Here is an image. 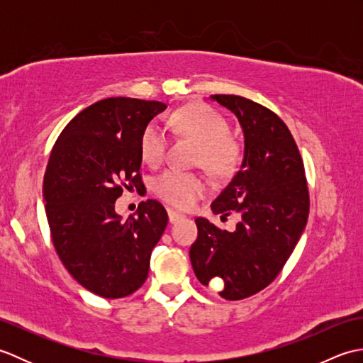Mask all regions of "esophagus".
I'll return each instance as SVG.
<instances>
[{"mask_svg":"<svg viewBox=\"0 0 363 363\" xmlns=\"http://www.w3.org/2000/svg\"><path fill=\"white\" fill-rule=\"evenodd\" d=\"M182 215L179 212H174V211H168V221L169 223H176L177 220H181Z\"/></svg>","mask_w":363,"mask_h":363,"instance_id":"obj_1","label":"esophagus"}]
</instances>
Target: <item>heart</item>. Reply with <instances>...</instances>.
<instances>
[{"label":"heart","instance_id":"1","mask_svg":"<svg viewBox=\"0 0 363 363\" xmlns=\"http://www.w3.org/2000/svg\"><path fill=\"white\" fill-rule=\"evenodd\" d=\"M164 128L198 142V159L209 172L225 174L234 168L238 157L237 143L228 135L229 125L225 117L211 106H184L164 120ZM164 128L150 123L143 130L140 152L146 164L157 165L165 156L168 138ZM154 190L168 204L189 209L206 195L207 184L196 174L168 169L154 182Z\"/></svg>","mask_w":363,"mask_h":363}]
</instances>
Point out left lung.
<instances>
[{
	"mask_svg": "<svg viewBox=\"0 0 363 363\" xmlns=\"http://www.w3.org/2000/svg\"><path fill=\"white\" fill-rule=\"evenodd\" d=\"M211 99L235 115L245 137L240 169L212 212H237L240 221L229 233L196 218L190 260L199 282L220 277V296L237 301L256 295L279 274L306 228L309 190L298 146L274 112L237 95Z\"/></svg>",
	"mask_w": 363,
	"mask_h": 363,
	"instance_id": "8db88e82",
	"label": "left lung"
}]
</instances>
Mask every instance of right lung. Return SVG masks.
Masks as SVG:
<instances>
[{
  "label": "right lung",
  "instance_id": "obj_1",
  "mask_svg": "<svg viewBox=\"0 0 363 363\" xmlns=\"http://www.w3.org/2000/svg\"><path fill=\"white\" fill-rule=\"evenodd\" d=\"M165 109L159 101L101 99L68 123L51 151L43 201L54 248L68 273L98 296L125 298L140 289L167 228L156 199L140 203L126 221L115 212L123 187L142 186V134Z\"/></svg>",
  "mask_w": 363,
  "mask_h": 363
}]
</instances>
